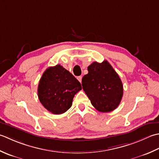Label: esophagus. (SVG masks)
Listing matches in <instances>:
<instances>
[{"label": "esophagus", "instance_id": "esophagus-1", "mask_svg": "<svg viewBox=\"0 0 159 159\" xmlns=\"http://www.w3.org/2000/svg\"><path fill=\"white\" fill-rule=\"evenodd\" d=\"M77 80H79V82H82V76H79V77H77Z\"/></svg>", "mask_w": 159, "mask_h": 159}]
</instances>
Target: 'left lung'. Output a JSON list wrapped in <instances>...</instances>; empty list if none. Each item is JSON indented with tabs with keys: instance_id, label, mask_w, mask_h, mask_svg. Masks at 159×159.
Returning <instances> with one entry per match:
<instances>
[{
	"instance_id": "8db88e82",
	"label": "left lung",
	"mask_w": 159,
	"mask_h": 159,
	"mask_svg": "<svg viewBox=\"0 0 159 159\" xmlns=\"http://www.w3.org/2000/svg\"><path fill=\"white\" fill-rule=\"evenodd\" d=\"M82 80V89L96 110L109 112L120 103L124 88L120 77L107 60L94 61Z\"/></svg>"
}]
</instances>
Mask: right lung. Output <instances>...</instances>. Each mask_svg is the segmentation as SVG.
I'll return each mask as SVG.
<instances>
[{
  "mask_svg": "<svg viewBox=\"0 0 159 159\" xmlns=\"http://www.w3.org/2000/svg\"><path fill=\"white\" fill-rule=\"evenodd\" d=\"M82 86L69 70L60 64L44 71L39 82L38 95L40 103L54 115L65 112Z\"/></svg>",
  "mask_w": 159,
  "mask_h": 159,
  "instance_id": "right-lung-1",
  "label": "right lung"
}]
</instances>
